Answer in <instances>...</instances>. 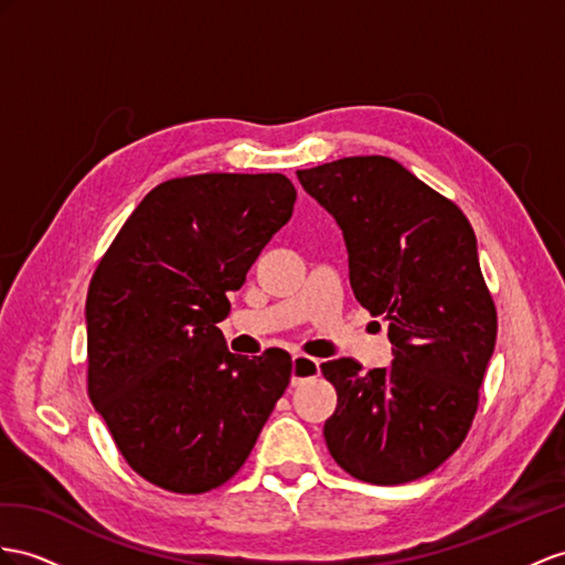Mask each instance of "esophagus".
<instances>
[{"label": "esophagus", "instance_id": "1", "mask_svg": "<svg viewBox=\"0 0 565 565\" xmlns=\"http://www.w3.org/2000/svg\"><path fill=\"white\" fill-rule=\"evenodd\" d=\"M320 374V360H315L306 353H296L294 355V370H291V382L302 384Z\"/></svg>", "mask_w": 565, "mask_h": 565}]
</instances>
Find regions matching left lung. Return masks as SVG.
<instances>
[{
  "label": "left lung",
  "mask_w": 565,
  "mask_h": 565,
  "mask_svg": "<svg viewBox=\"0 0 565 565\" xmlns=\"http://www.w3.org/2000/svg\"><path fill=\"white\" fill-rule=\"evenodd\" d=\"M296 173L341 226L353 294L388 322L394 345L388 367L320 365L337 388L329 454L370 484L420 480L468 437L497 343L475 231L396 159L343 157Z\"/></svg>",
  "instance_id": "8db88e82"
}]
</instances>
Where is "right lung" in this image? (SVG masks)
<instances>
[{
	"label": "right lung",
	"instance_id": "1",
	"mask_svg": "<svg viewBox=\"0 0 565 565\" xmlns=\"http://www.w3.org/2000/svg\"><path fill=\"white\" fill-rule=\"evenodd\" d=\"M284 173H198L142 198L85 300L88 394L142 480L205 494L234 477L288 382L291 355L226 349L231 302L291 220Z\"/></svg>",
	"mask_w": 565,
	"mask_h": 565
}]
</instances>
